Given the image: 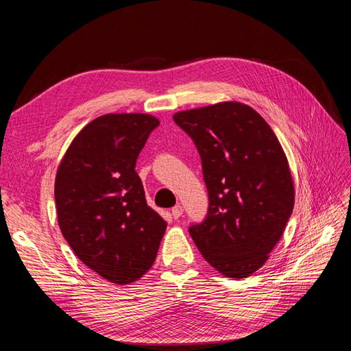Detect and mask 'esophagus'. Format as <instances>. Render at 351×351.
Segmentation results:
<instances>
[{
    "instance_id": "esophagus-1",
    "label": "esophagus",
    "mask_w": 351,
    "mask_h": 351,
    "mask_svg": "<svg viewBox=\"0 0 351 351\" xmlns=\"http://www.w3.org/2000/svg\"><path fill=\"white\" fill-rule=\"evenodd\" d=\"M171 214H173V218H174V219H178L180 217L183 215V206L176 205V206L171 209Z\"/></svg>"
}]
</instances>
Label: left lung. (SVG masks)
<instances>
[{"instance_id":"left-lung-1","label":"left lung","mask_w":351,"mask_h":351,"mask_svg":"<svg viewBox=\"0 0 351 351\" xmlns=\"http://www.w3.org/2000/svg\"><path fill=\"white\" fill-rule=\"evenodd\" d=\"M192 137L209 195L206 219L190 236L210 267L247 278L269 259L294 206L289 159L269 124L237 101L178 111Z\"/></svg>"}]
</instances>
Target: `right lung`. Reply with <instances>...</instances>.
I'll return each instance as SVG.
<instances>
[{
  "instance_id": "1",
  "label": "right lung",
  "mask_w": 351,
  "mask_h": 351,
  "mask_svg": "<svg viewBox=\"0 0 351 351\" xmlns=\"http://www.w3.org/2000/svg\"><path fill=\"white\" fill-rule=\"evenodd\" d=\"M159 125L151 114H104L76 134L56 176L62 236L88 268L117 285L142 278L167 222L147 206L136 159Z\"/></svg>"
}]
</instances>
